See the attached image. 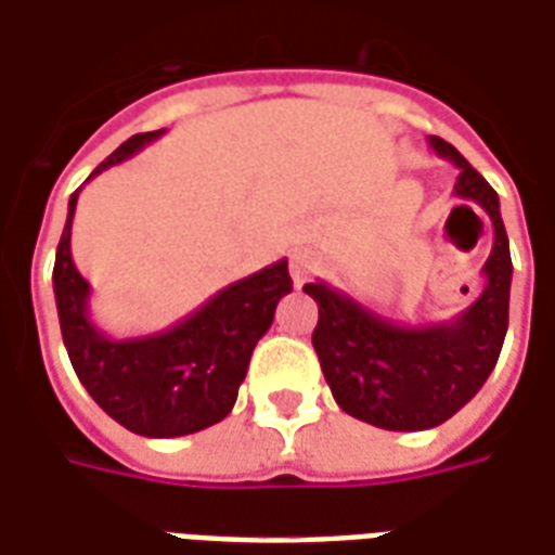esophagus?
<instances>
[{
	"label": "esophagus",
	"mask_w": 555,
	"mask_h": 555,
	"mask_svg": "<svg viewBox=\"0 0 555 555\" xmlns=\"http://www.w3.org/2000/svg\"><path fill=\"white\" fill-rule=\"evenodd\" d=\"M313 269H317V262H313V257H310L307 250H298V254H293V262H289V274H293L295 289H301V286L310 281Z\"/></svg>",
	"instance_id": "obj_1"
}]
</instances>
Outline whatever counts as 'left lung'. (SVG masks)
Wrapping results in <instances>:
<instances>
[{
  "mask_svg": "<svg viewBox=\"0 0 555 555\" xmlns=\"http://www.w3.org/2000/svg\"><path fill=\"white\" fill-rule=\"evenodd\" d=\"M431 150L459 168L455 194L482 206L493 224L485 289L464 313L438 325L408 327L372 313L325 281L307 283L319 305L313 349L337 405L387 431H423L447 423L482 390L508 331L512 254L500 197L459 150L438 135Z\"/></svg>",
  "mask_w": 555,
  "mask_h": 555,
  "instance_id": "obj_1",
  "label": "left lung"
}]
</instances>
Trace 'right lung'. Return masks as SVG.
I'll return each mask as SVG.
<instances>
[{"mask_svg": "<svg viewBox=\"0 0 555 555\" xmlns=\"http://www.w3.org/2000/svg\"><path fill=\"white\" fill-rule=\"evenodd\" d=\"M165 129L139 132L103 159L91 177L120 165ZM88 177V180H91ZM79 189L55 250L52 289L64 349L85 390L115 423L144 438H183L221 423L233 411L250 354L272 327L274 307L293 293L286 260L230 283L194 313L147 337L115 339L91 322V286L70 257V228Z\"/></svg>", "mask_w": 555, "mask_h": 555, "instance_id": "obj_1", "label": "right lung"}]
</instances>
